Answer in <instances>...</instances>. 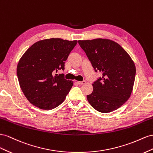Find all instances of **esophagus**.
<instances>
[{"instance_id":"34e87169","label":"esophagus","mask_w":153,"mask_h":153,"mask_svg":"<svg viewBox=\"0 0 153 153\" xmlns=\"http://www.w3.org/2000/svg\"><path fill=\"white\" fill-rule=\"evenodd\" d=\"M85 82H86V81H77V83L78 85H80L85 84Z\"/></svg>"}]
</instances>
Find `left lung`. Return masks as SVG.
Masks as SVG:
<instances>
[{
	"label": "left lung",
	"instance_id": "left-lung-1",
	"mask_svg": "<svg viewBox=\"0 0 153 153\" xmlns=\"http://www.w3.org/2000/svg\"><path fill=\"white\" fill-rule=\"evenodd\" d=\"M95 71L102 72L87 95L90 105L101 113L120 108L131 94L136 67L130 56L119 43L108 39L79 40Z\"/></svg>",
	"mask_w": 153,
	"mask_h": 153
}]
</instances>
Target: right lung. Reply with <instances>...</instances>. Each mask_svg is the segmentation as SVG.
<instances>
[{
	"label": "right lung",
	"mask_w": 153,
	"mask_h": 153,
	"mask_svg": "<svg viewBox=\"0 0 153 153\" xmlns=\"http://www.w3.org/2000/svg\"><path fill=\"white\" fill-rule=\"evenodd\" d=\"M77 41L50 38L34 43L20 59L16 68L20 88L28 101L38 108L50 110L62 104L73 85L63 75L65 62Z\"/></svg>",
	"instance_id": "obj_1"
}]
</instances>
